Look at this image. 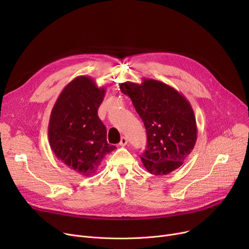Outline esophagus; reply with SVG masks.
Here are the masks:
<instances>
[{"label": "esophagus", "instance_id": "1", "mask_svg": "<svg viewBox=\"0 0 249 249\" xmlns=\"http://www.w3.org/2000/svg\"><path fill=\"white\" fill-rule=\"evenodd\" d=\"M128 143V140H127V138L126 137H121V139H120V142H119V145L120 146H125L126 144Z\"/></svg>", "mask_w": 249, "mask_h": 249}]
</instances>
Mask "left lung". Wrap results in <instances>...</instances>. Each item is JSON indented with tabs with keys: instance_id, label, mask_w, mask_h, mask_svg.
<instances>
[{
	"instance_id": "8db88e82",
	"label": "left lung",
	"mask_w": 249,
	"mask_h": 249,
	"mask_svg": "<svg viewBox=\"0 0 249 249\" xmlns=\"http://www.w3.org/2000/svg\"><path fill=\"white\" fill-rule=\"evenodd\" d=\"M144 123L146 149L140 159L147 171L165 176L178 168L194 149L197 123L190 102L173 87L152 78L120 84Z\"/></svg>"
}]
</instances>
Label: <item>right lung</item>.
<instances>
[{
	"instance_id": "obj_1",
	"label": "right lung",
	"mask_w": 249,
	"mask_h": 249,
	"mask_svg": "<svg viewBox=\"0 0 249 249\" xmlns=\"http://www.w3.org/2000/svg\"><path fill=\"white\" fill-rule=\"evenodd\" d=\"M105 93L91 77L77 76L62 89L50 114L51 150L84 177L95 174L105 155L116 148L108 144L106 127L98 116Z\"/></svg>"
}]
</instances>
